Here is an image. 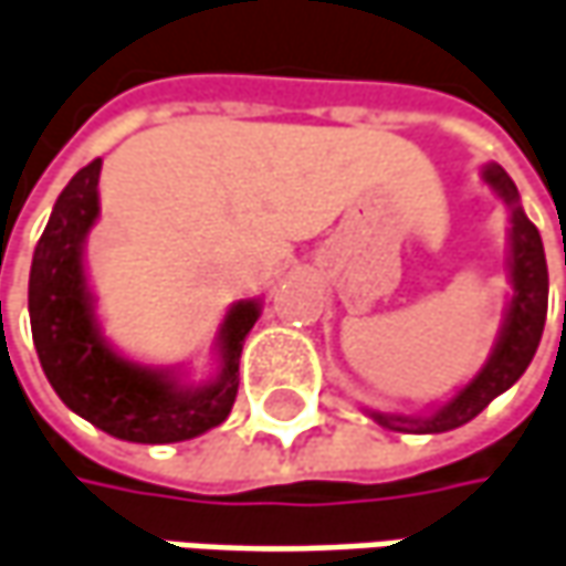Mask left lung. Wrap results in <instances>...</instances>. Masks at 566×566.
<instances>
[{"label": "left lung", "instance_id": "left-lung-1", "mask_svg": "<svg viewBox=\"0 0 566 566\" xmlns=\"http://www.w3.org/2000/svg\"><path fill=\"white\" fill-rule=\"evenodd\" d=\"M484 181L494 187L510 207V283H513V298L506 308V322L496 337V347L484 369L468 381L465 388L439 405L427 417H405V413H381L369 410V417L381 423L385 430L395 433H446L455 430L468 420H474L481 410L503 395L513 381H520L532 356L538 350L542 331H545V315H548V264H545V244L538 229L528 222L520 203V190L513 178L491 161L484 165Z\"/></svg>", "mask_w": 566, "mask_h": 566}]
</instances>
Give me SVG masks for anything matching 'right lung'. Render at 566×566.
I'll return each mask as SVG.
<instances>
[{
    "label": "right lung",
    "instance_id": "add662e5",
    "mask_svg": "<svg viewBox=\"0 0 566 566\" xmlns=\"http://www.w3.org/2000/svg\"><path fill=\"white\" fill-rule=\"evenodd\" d=\"M101 158L75 171L56 197L50 222L34 248L28 280L31 334L43 376L60 401L98 430L127 442H181L219 427L239 395V356L261 302H235L219 327V376L207 385H181L171 369H153L120 356L95 322L85 280V235L98 219Z\"/></svg>",
    "mask_w": 566,
    "mask_h": 566
}]
</instances>
